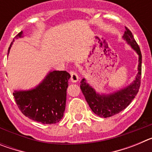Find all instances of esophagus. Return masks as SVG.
Listing matches in <instances>:
<instances>
[{
	"mask_svg": "<svg viewBox=\"0 0 152 152\" xmlns=\"http://www.w3.org/2000/svg\"><path fill=\"white\" fill-rule=\"evenodd\" d=\"M70 75H71V80H72V82H77L79 79L78 75L77 74V72H75V71H71L70 72Z\"/></svg>",
	"mask_w": 152,
	"mask_h": 152,
	"instance_id": "obj_1",
	"label": "esophagus"
}]
</instances>
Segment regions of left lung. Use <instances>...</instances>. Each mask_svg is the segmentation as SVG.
I'll return each mask as SVG.
<instances>
[{
	"mask_svg": "<svg viewBox=\"0 0 152 152\" xmlns=\"http://www.w3.org/2000/svg\"><path fill=\"white\" fill-rule=\"evenodd\" d=\"M123 38L139 55L138 74L133 82L126 88L110 94H100L96 93L95 90L86 82L85 79L83 78L80 81V88L88 105L93 112L100 117H110L125 110L136 96L140 88L142 75V53L140 48L132 32L127 27H126Z\"/></svg>",
	"mask_w": 152,
	"mask_h": 152,
	"instance_id": "1",
	"label": "left lung"
}]
</instances>
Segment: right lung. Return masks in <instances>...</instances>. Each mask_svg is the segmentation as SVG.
<instances>
[{"label":"right lung","mask_w":152,"mask_h":152,"mask_svg":"<svg viewBox=\"0 0 152 152\" xmlns=\"http://www.w3.org/2000/svg\"><path fill=\"white\" fill-rule=\"evenodd\" d=\"M23 32L17 38L23 37ZM11 42L8 53L10 52ZM71 75L66 71L50 72L33 89L15 91L13 95L23 115L43 124H54L62 119L65 110L67 88Z\"/></svg>","instance_id":"right-lung-1"}]
</instances>
